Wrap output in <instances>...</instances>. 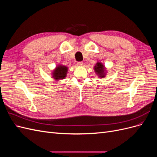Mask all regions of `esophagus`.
<instances>
[{"label":"esophagus","mask_w":157,"mask_h":157,"mask_svg":"<svg viewBox=\"0 0 157 157\" xmlns=\"http://www.w3.org/2000/svg\"><path fill=\"white\" fill-rule=\"evenodd\" d=\"M77 65L78 66H82L83 65V62H82V61H79V62H77Z\"/></svg>","instance_id":"34e87169"}]
</instances>
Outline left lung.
I'll list each match as a JSON object with an SVG mask.
<instances>
[{
	"instance_id": "8db88e82",
	"label": "left lung",
	"mask_w": 157,
	"mask_h": 157,
	"mask_svg": "<svg viewBox=\"0 0 157 157\" xmlns=\"http://www.w3.org/2000/svg\"><path fill=\"white\" fill-rule=\"evenodd\" d=\"M95 72L99 76V77L103 78L105 76L106 73V70L105 68V66H104L101 62H97L96 65L94 66V68Z\"/></svg>"
}]
</instances>
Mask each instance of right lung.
<instances>
[{"mask_svg": "<svg viewBox=\"0 0 157 157\" xmlns=\"http://www.w3.org/2000/svg\"><path fill=\"white\" fill-rule=\"evenodd\" d=\"M67 67H66L65 65H59L57 66L53 72H52V77L56 80L64 79L67 76Z\"/></svg>", "mask_w": 157, "mask_h": 157, "instance_id": "right-lung-1", "label": "right lung"}]
</instances>
